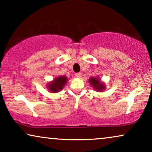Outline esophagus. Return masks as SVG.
Returning <instances> with one entry per match:
<instances>
[{"label":"esophagus","instance_id":"34e87169","mask_svg":"<svg viewBox=\"0 0 152 152\" xmlns=\"http://www.w3.org/2000/svg\"><path fill=\"white\" fill-rule=\"evenodd\" d=\"M75 77L77 78H80L81 77H82V73H81V72H78V73H76Z\"/></svg>","mask_w":152,"mask_h":152}]
</instances>
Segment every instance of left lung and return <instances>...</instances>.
Returning <instances> with one entry per match:
<instances>
[{
	"mask_svg": "<svg viewBox=\"0 0 152 152\" xmlns=\"http://www.w3.org/2000/svg\"><path fill=\"white\" fill-rule=\"evenodd\" d=\"M88 83H90L91 86L97 92H103L104 91L106 90L105 84L102 82L99 77H92L88 80Z\"/></svg>",
	"mask_w": 152,
	"mask_h": 152,
	"instance_id": "8db88e82",
	"label": "left lung"
}]
</instances>
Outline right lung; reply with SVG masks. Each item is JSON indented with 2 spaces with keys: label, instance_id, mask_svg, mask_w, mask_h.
<instances>
[{
  "label": "right lung",
  "instance_id": "right-lung-1",
  "mask_svg": "<svg viewBox=\"0 0 152 152\" xmlns=\"http://www.w3.org/2000/svg\"><path fill=\"white\" fill-rule=\"evenodd\" d=\"M68 82V77L65 75L56 77L53 81L48 82L46 85L47 89L50 93H56L61 91Z\"/></svg>",
  "mask_w": 152,
  "mask_h": 152
}]
</instances>
